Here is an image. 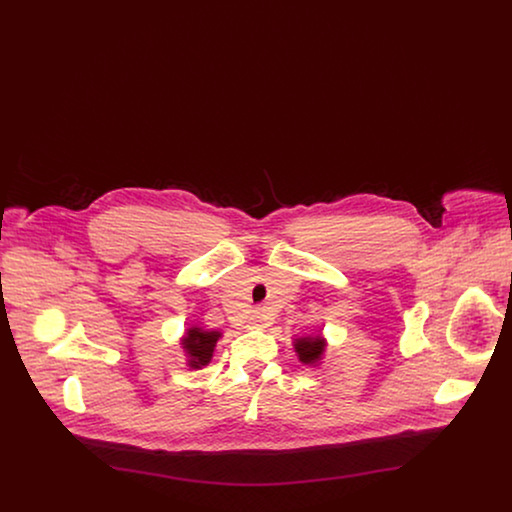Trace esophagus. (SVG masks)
<instances>
[{
  "instance_id": "obj_1",
  "label": "esophagus",
  "mask_w": 512,
  "mask_h": 512,
  "mask_svg": "<svg viewBox=\"0 0 512 512\" xmlns=\"http://www.w3.org/2000/svg\"><path fill=\"white\" fill-rule=\"evenodd\" d=\"M268 324H270V317H268L265 311H255V313L249 317V322H247V326H249L251 330H263V328H267Z\"/></svg>"
}]
</instances>
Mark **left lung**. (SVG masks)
<instances>
[{
	"label": "left lung",
	"instance_id": "obj_1",
	"mask_svg": "<svg viewBox=\"0 0 512 512\" xmlns=\"http://www.w3.org/2000/svg\"><path fill=\"white\" fill-rule=\"evenodd\" d=\"M292 343L293 351H295L301 365L311 366V368L322 365L328 341L320 332L318 334H307V336H295Z\"/></svg>",
	"mask_w": 512,
	"mask_h": 512
}]
</instances>
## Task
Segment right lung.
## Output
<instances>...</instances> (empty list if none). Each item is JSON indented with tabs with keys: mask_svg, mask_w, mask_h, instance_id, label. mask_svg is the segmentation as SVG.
Segmentation results:
<instances>
[{
	"mask_svg": "<svg viewBox=\"0 0 512 512\" xmlns=\"http://www.w3.org/2000/svg\"><path fill=\"white\" fill-rule=\"evenodd\" d=\"M220 338H222L220 330H205L197 324L186 328L180 338V347L184 351L186 365L190 368H203L209 365Z\"/></svg>",
	"mask_w": 512,
	"mask_h": 512,
	"instance_id": "1",
	"label": "right lung"
}]
</instances>
